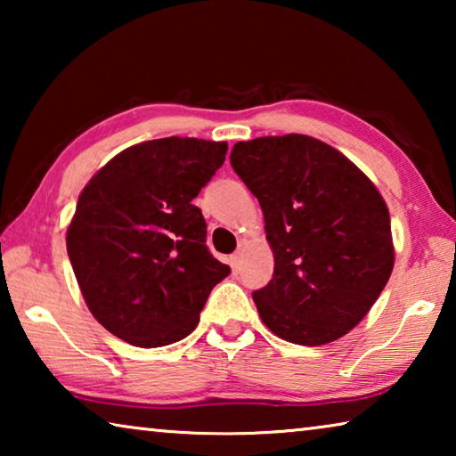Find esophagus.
<instances>
[{
    "label": "esophagus",
    "mask_w": 456,
    "mask_h": 456,
    "mask_svg": "<svg viewBox=\"0 0 456 456\" xmlns=\"http://www.w3.org/2000/svg\"><path fill=\"white\" fill-rule=\"evenodd\" d=\"M229 265L233 269V273H239V267H241V256H239V253H233V256L229 257Z\"/></svg>",
    "instance_id": "obj_1"
}]
</instances>
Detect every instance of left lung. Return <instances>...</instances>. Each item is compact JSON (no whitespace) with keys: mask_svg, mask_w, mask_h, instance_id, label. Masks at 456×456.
<instances>
[{"mask_svg":"<svg viewBox=\"0 0 456 456\" xmlns=\"http://www.w3.org/2000/svg\"><path fill=\"white\" fill-rule=\"evenodd\" d=\"M231 167L257 197L273 277L253 291L265 326L322 346L358 326L395 267L390 215L360 168L305 134L237 142Z\"/></svg>","mask_w":456,"mask_h":456,"instance_id":"obj_1","label":"left lung"}]
</instances>
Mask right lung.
Listing matches in <instances>:
<instances>
[{
    "label": "right lung",
    "mask_w": 456,
    "mask_h": 456,
    "mask_svg": "<svg viewBox=\"0 0 456 456\" xmlns=\"http://www.w3.org/2000/svg\"><path fill=\"white\" fill-rule=\"evenodd\" d=\"M227 142L168 136L130 146L84 187L66 247L92 315L125 342L187 338L211 289L231 273L211 256L200 189Z\"/></svg>",
    "instance_id": "add662e5"
}]
</instances>
